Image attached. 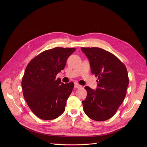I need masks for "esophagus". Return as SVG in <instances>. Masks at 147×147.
Returning <instances> with one entry per match:
<instances>
[{
  "instance_id": "obj_1",
  "label": "esophagus",
  "mask_w": 147,
  "mask_h": 147,
  "mask_svg": "<svg viewBox=\"0 0 147 147\" xmlns=\"http://www.w3.org/2000/svg\"><path fill=\"white\" fill-rule=\"evenodd\" d=\"M74 87L76 88H81L82 86H80V84H78L77 82H75L74 83Z\"/></svg>"
}]
</instances>
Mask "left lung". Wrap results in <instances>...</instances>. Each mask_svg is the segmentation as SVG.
<instances>
[{
  "label": "left lung",
  "instance_id": "left-lung-1",
  "mask_svg": "<svg viewBox=\"0 0 147 147\" xmlns=\"http://www.w3.org/2000/svg\"><path fill=\"white\" fill-rule=\"evenodd\" d=\"M89 60L91 71L98 77L95 90L85 87L87 96L83 109L90 119L105 121L111 118L123 103L129 85L126 67L112 53L99 48H81Z\"/></svg>",
  "mask_w": 147,
  "mask_h": 147
}]
</instances>
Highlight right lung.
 Segmentation results:
<instances>
[{"instance_id": "obj_1", "label": "right lung", "mask_w": 147, "mask_h": 147, "mask_svg": "<svg viewBox=\"0 0 147 147\" xmlns=\"http://www.w3.org/2000/svg\"><path fill=\"white\" fill-rule=\"evenodd\" d=\"M75 48L45 51L28 64L22 81L24 97L32 112L43 120H52L65 112L74 83L65 84L56 75L63 70Z\"/></svg>"}]
</instances>
